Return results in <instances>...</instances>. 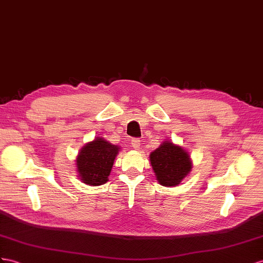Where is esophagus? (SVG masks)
I'll list each match as a JSON object with an SVG mask.
<instances>
[{
  "mask_svg": "<svg viewBox=\"0 0 263 263\" xmlns=\"http://www.w3.org/2000/svg\"><path fill=\"white\" fill-rule=\"evenodd\" d=\"M131 145L134 147V149H139V147H140V140L139 139H133L131 141Z\"/></svg>",
  "mask_w": 263,
  "mask_h": 263,
  "instance_id": "34e87169",
  "label": "esophagus"
}]
</instances>
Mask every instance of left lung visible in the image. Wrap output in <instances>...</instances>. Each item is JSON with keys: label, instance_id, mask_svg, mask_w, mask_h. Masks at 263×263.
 Listing matches in <instances>:
<instances>
[{"label": "left lung", "instance_id": "1", "mask_svg": "<svg viewBox=\"0 0 263 263\" xmlns=\"http://www.w3.org/2000/svg\"><path fill=\"white\" fill-rule=\"evenodd\" d=\"M150 161L157 180L163 186H177L192 167L189 153L170 141H164L151 152Z\"/></svg>", "mask_w": 263, "mask_h": 263}]
</instances>
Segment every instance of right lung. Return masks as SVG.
Returning <instances> with one entry per match:
<instances>
[{"label": "right lung", "instance_id": "obj_1", "mask_svg": "<svg viewBox=\"0 0 263 263\" xmlns=\"http://www.w3.org/2000/svg\"><path fill=\"white\" fill-rule=\"evenodd\" d=\"M120 147L103 138H97L81 149L77 158L80 179L89 185H102L109 180L114 159Z\"/></svg>", "mask_w": 263, "mask_h": 263}]
</instances>
